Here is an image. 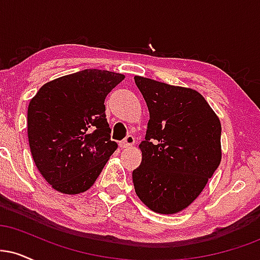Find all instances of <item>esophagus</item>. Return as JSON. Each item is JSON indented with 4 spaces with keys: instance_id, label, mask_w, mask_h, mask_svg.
<instances>
[{
    "instance_id": "1",
    "label": "esophagus",
    "mask_w": 260,
    "mask_h": 260,
    "mask_svg": "<svg viewBox=\"0 0 260 260\" xmlns=\"http://www.w3.org/2000/svg\"><path fill=\"white\" fill-rule=\"evenodd\" d=\"M134 142H136V140H134V137L133 136H127L126 139L122 140V142L120 143V147L122 149L129 148V147H132V145L134 144Z\"/></svg>"
}]
</instances>
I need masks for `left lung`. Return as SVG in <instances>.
Listing matches in <instances>:
<instances>
[{
    "label": "left lung",
    "mask_w": 260,
    "mask_h": 260,
    "mask_svg": "<svg viewBox=\"0 0 260 260\" xmlns=\"http://www.w3.org/2000/svg\"><path fill=\"white\" fill-rule=\"evenodd\" d=\"M149 110L134 189L150 210L176 214L196 201L221 161V123L202 94L136 76Z\"/></svg>",
    "instance_id": "8db88e82"
}]
</instances>
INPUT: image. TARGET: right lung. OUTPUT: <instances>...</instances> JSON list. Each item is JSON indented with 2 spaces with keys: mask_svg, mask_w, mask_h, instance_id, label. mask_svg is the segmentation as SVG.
<instances>
[{
  "mask_svg": "<svg viewBox=\"0 0 260 260\" xmlns=\"http://www.w3.org/2000/svg\"><path fill=\"white\" fill-rule=\"evenodd\" d=\"M123 79L121 73L84 70L47 82L29 103L32 159L57 192L88 190L117 149L110 139L104 103Z\"/></svg>",
  "mask_w": 260,
  "mask_h": 260,
  "instance_id": "1",
  "label": "right lung"
}]
</instances>
